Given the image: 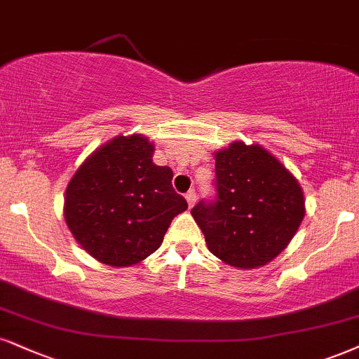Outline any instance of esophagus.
<instances>
[{"label": "esophagus", "instance_id": "obj_1", "mask_svg": "<svg viewBox=\"0 0 359 359\" xmlns=\"http://www.w3.org/2000/svg\"><path fill=\"white\" fill-rule=\"evenodd\" d=\"M187 201H188V206H189V208L194 206V203H196V193H194V191H188V193H187Z\"/></svg>", "mask_w": 359, "mask_h": 359}]
</instances>
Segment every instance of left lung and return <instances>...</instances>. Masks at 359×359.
Here are the masks:
<instances>
[{"label":"left lung","instance_id":"8db88e82","mask_svg":"<svg viewBox=\"0 0 359 359\" xmlns=\"http://www.w3.org/2000/svg\"><path fill=\"white\" fill-rule=\"evenodd\" d=\"M215 196L191 215L208 250L243 269L263 266L293 240L304 198L290 171L258 144L234 141L215 154Z\"/></svg>","mask_w":359,"mask_h":359}]
</instances>
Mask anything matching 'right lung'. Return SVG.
Masks as SVG:
<instances>
[{
  "instance_id": "add662e5",
  "label": "right lung",
  "mask_w": 359,
  "mask_h": 359,
  "mask_svg": "<svg viewBox=\"0 0 359 359\" xmlns=\"http://www.w3.org/2000/svg\"><path fill=\"white\" fill-rule=\"evenodd\" d=\"M144 136H118L79 166L66 188L65 218L74 240L109 266H131L161 246L188 203L172 171L153 163Z\"/></svg>"
}]
</instances>
